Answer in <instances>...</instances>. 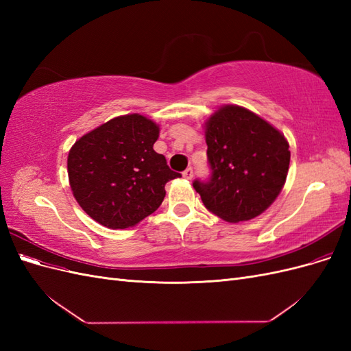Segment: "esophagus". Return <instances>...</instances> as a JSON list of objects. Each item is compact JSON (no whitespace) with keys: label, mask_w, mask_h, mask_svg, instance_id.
I'll use <instances>...</instances> for the list:
<instances>
[{"label":"esophagus","mask_w":351,"mask_h":351,"mask_svg":"<svg viewBox=\"0 0 351 351\" xmlns=\"http://www.w3.org/2000/svg\"><path fill=\"white\" fill-rule=\"evenodd\" d=\"M183 177L187 178V180H192V178H193V168H192V167L186 168L184 171H183Z\"/></svg>","instance_id":"obj_1"}]
</instances>
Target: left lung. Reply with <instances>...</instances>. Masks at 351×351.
Instances as JSON below:
<instances>
[{
  "mask_svg": "<svg viewBox=\"0 0 351 351\" xmlns=\"http://www.w3.org/2000/svg\"><path fill=\"white\" fill-rule=\"evenodd\" d=\"M210 176L196 178L202 202L228 222L247 221L281 192L290 165L285 137L252 111L227 105L206 123Z\"/></svg>",
  "mask_w": 351,
  "mask_h": 351,
  "instance_id": "1",
  "label": "left lung"
}]
</instances>
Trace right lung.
<instances>
[{
    "label": "right lung",
    "mask_w": 351,
    "mask_h": 351,
    "mask_svg": "<svg viewBox=\"0 0 351 351\" xmlns=\"http://www.w3.org/2000/svg\"><path fill=\"white\" fill-rule=\"evenodd\" d=\"M158 125L139 114L110 120L74 143L67 159L77 204L108 228H129L155 212L165 184L182 177L154 151Z\"/></svg>",
    "instance_id": "1"
}]
</instances>
